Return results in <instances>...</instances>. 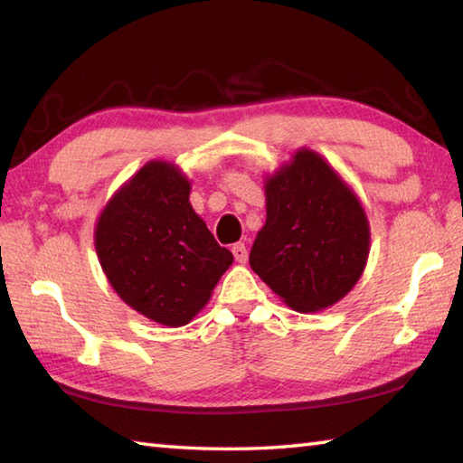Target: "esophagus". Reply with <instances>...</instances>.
Returning a JSON list of instances; mask_svg holds the SVG:
<instances>
[{
  "instance_id": "esophagus-1",
  "label": "esophagus",
  "mask_w": 463,
  "mask_h": 463,
  "mask_svg": "<svg viewBox=\"0 0 463 463\" xmlns=\"http://www.w3.org/2000/svg\"><path fill=\"white\" fill-rule=\"evenodd\" d=\"M232 254H233L235 261H240V264H246V260H248V250H246V243H241V241L233 243V246H232Z\"/></svg>"
}]
</instances>
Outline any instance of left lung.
Masks as SVG:
<instances>
[{"label": "left lung", "instance_id": "8db88e82", "mask_svg": "<svg viewBox=\"0 0 463 463\" xmlns=\"http://www.w3.org/2000/svg\"><path fill=\"white\" fill-rule=\"evenodd\" d=\"M266 223L250 266L288 307L317 312L353 290L371 230L354 191L318 153L300 149L266 179Z\"/></svg>", "mask_w": 463, "mask_h": 463}]
</instances>
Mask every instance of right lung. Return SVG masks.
I'll return each mask as SVG.
<instances>
[{"label": "right lung", "mask_w": 463, "mask_h": 463, "mask_svg": "<svg viewBox=\"0 0 463 463\" xmlns=\"http://www.w3.org/2000/svg\"><path fill=\"white\" fill-rule=\"evenodd\" d=\"M189 191L179 167L149 161L112 195L94 230L115 292L165 326L194 320L233 261L194 212Z\"/></svg>", "instance_id": "1"}]
</instances>
